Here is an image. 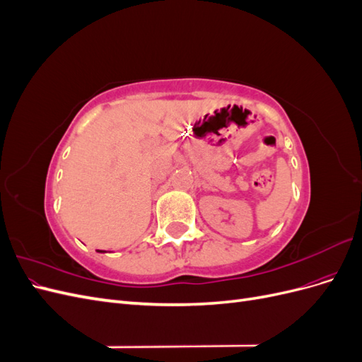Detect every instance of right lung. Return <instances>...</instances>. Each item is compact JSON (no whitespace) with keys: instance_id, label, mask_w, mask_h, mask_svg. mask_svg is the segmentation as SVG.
Masks as SVG:
<instances>
[{"instance_id":"1","label":"right lung","mask_w":362,"mask_h":362,"mask_svg":"<svg viewBox=\"0 0 362 362\" xmlns=\"http://www.w3.org/2000/svg\"><path fill=\"white\" fill-rule=\"evenodd\" d=\"M98 252H105V250H98Z\"/></svg>"}]
</instances>
